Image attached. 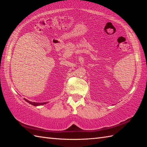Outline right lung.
<instances>
[{
    "label": "right lung",
    "mask_w": 147,
    "mask_h": 147,
    "mask_svg": "<svg viewBox=\"0 0 147 147\" xmlns=\"http://www.w3.org/2000/svg\"><path fill=\"white\" fill-rule=\"evenodd\" d=\"M24 100L26 102H27L28 103H30L31 105H34V106H36V107H37V106H40V105H44V104H47L48 102H42V103H36V102H30V101H29V100H28L27 99H26V98H24Z\"/></svg>",
    "instance_id": "add662e5"
}]
</instances>
